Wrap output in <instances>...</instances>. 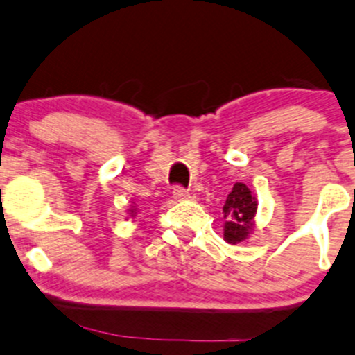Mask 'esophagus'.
Returning <instances> with one entry per match:
<instances>
[{
	"instance_id": "esophagus-1",
	"label": "esophagus",
	"mask_w": 355,
	"mask_h": 355,
	"mask_svg": "<svg viewBox=\"0 0 355 355\" xmlns=\"http://www.w3.org/2000/svg\"><path fill=\"white\" fill-rule=\"evenodd\" d=\"M173 197L177 200H187V199H190V193L184 187H175L173 189Z\"/></svg>"
}]
</instances>
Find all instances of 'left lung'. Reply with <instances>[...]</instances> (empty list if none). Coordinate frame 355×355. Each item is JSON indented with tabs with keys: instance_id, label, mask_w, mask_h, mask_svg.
Here are the masks:
<instances>
[{
	"instance_id": "obj_1",
	"label": "left lung",
	"mask_w": 355,
	"mask_h": 355,
	"mask_svg": "<svg viewBox=\"0 0 355 355\" xmlns=\"http://www.w3.org/2000/svg\"><path fill=\"white\" fill-rule=\"evenodd\" d=\"M257 199L252 190L241 182L233 185L227 193L223 214H225V240L236 245L245 241L253 230V219L257 214Z\"/></svg>"
}]
</instances>
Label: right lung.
Masks as SVG:
<instances>
[{
    "mask_svg": "<svg viewBox=\"0 0 355 355\" xmlns=\"http://www.w3.org/2000/svg\"><path fill=\"white\" fill-rule=\"evenodd\" d=\"M136 211H137L136 206H132V207L129 209V216H130V218H134V216H136Z\"/></svg>",
    "mask_w": 355,
    "mask_h": 355,
    "instance_id": "add662e5",
    "label": "right lung"
}]
</instances>
